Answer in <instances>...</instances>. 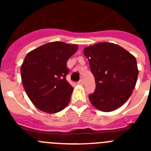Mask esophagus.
<instances>
[{
	"mask_svg": "<svg viewBox=\"0 0 151 151\" xmlns=\"http://www.w3.org/2000/svg\"><path fill=\"white\" fill-rule=\"evenodd\" d=\"M78 85H83V80L80 79L79 81H78Z\"/></svg>",
	"mask_w": 151,
	"mask_h": 151,
	"instance_id": "1",
	"label": "esophagus"
}]
</instances>
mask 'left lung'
<instances>
[{
  "label": "left lung",
  "instance_id": "obj_1",
  "mask_svg": "<svg viewBox=\"0 0 151 151\" xmlns=\"http://www.w3.org/2000/svg\"><path fill=\"white\" fill-rule=\"evenodd\" d=\"M95 79L89 100L97 110L111 112L125 104L135 87L138 69L135 57L113 43L101 42L84 49Z\"/></svg>",
  "mask_w": 151,
  "mask_h": 151
}]
</instances>
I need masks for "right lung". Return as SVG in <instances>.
I'll return each instance as SVG.
<instances>
[{
	"label": "right lung",
	"instance_id": "right-lung-1",
	"mask_svg": "<svg viewBox=\"0 0 151 151\" xmlns=\"http://www.w3.org/2000/svg\"><path fill=\"white\" fill-rule=\"evenodd\" d=\"M78 45L54 41L28 53L21 66L22 85L38 110L47 113L61 111L69 104L73 87L66 81V63Z\"/></svg>",
	"mask_w": 151,
	"mask_h": 151
}]
</instances>
